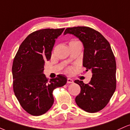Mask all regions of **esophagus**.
Returning a JSON list of instances; mask_svg holds the SVG:
<instances>
[{
	"label": "esophagus",
	"instance_id": "obj_1",
	"mask_svg": "<svg viewBox=\"0 0 130 130\" xmlns=\"http://www.w3.org/2000/svg\"><path fill=\"white\" fill-rule=\"evenodd\" d=\"M67 83L68 84H71V83H73V80L72 79L68 78L67 79Z\"/></svg>",
	"mask_w": 130,
	"mask_h": 130
}]
</instances>
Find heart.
<instances>
[{"label": "heart", "instance_id": "obj_1", "mask_svg": "<svg viewBox=\"0 0 130 130\" xmlns=\"http://www.w3.org/2000/svg\"><path fill=\"white\" fill-rule=\"evenodd\" d=\"M76 43H80V42L79 41H77V40H72L70 42L69 45H70V44H76ZM68 72H71V68H68Z\"/></svg>", "mask_w": 130, "mask_h": 130}]
</instances>
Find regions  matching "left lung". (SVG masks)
Segmentation results:
<instances>
[{
    "label": "left lung",
    "mask_w": 130,
    "mask_h": 130,
    "mask_svg": "<svg viewBox=\"0 0 130 130\" xmlns=\"http://www.w3.org/2000/svg\"><path fill=\"white\" fill-rule=\"evenodd\" d=\"M72 34L84 46L83 65L92 74L89 84L75 80L80 92L75 98L77 105L87 112L100 111L108 103L116 88V63L111 45L98 31L88 27L67 28L64 35Z\"/></svg>",
    "instance_id": "left-lung-1"
}]
</instances>
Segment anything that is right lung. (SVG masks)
<instances>
[{
    "instance_id": "obj_1",
    "label": "right lung",
    "mask_w": 130,
    "mask_h": 130,
    "mask_svg": "<svg viewBox=\"0 0 130 130\" xmlns=\"http://www.w3.org/2000/svg\"><path fill=\"white\" fill-rule=\"evenodd\" d=\"M63 29H45L26 37L13 60V90L22 108L32 116L44 114L54 103L53 92L63 86L67 79L63 74L49 80L43 74L46 61L51 59L56 40Z\"/></svg>"
}]
</instances>
